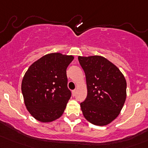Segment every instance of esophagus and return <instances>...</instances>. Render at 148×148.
Returning <instances> with one entry per match:
<instances>
[{"instance_id": "esophagus-1", "label": "esophagus", "mask_w": 148, "mask_h": 148, "mask_svg": "<svg viewBox=\"0 0 148 148\" xmlns=\"http://www.w3.org/2000/svg\"><path fill=\"white\" fill-rule=\"evenodd\" d=\"M76 93H77V90H72V95H73V96H75Z\"/></svg>"}]
</instances>
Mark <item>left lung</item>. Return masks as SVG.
<instances>
[{
    "label": "left lung",
    "mask_w": 148,
    "mask_h": 148,
    "mask_svg": "<svg viewBox=\"0 0 148 148\" xmlns=\"http://www.w3.org/2000/svg\"><path fill=\"white\" fill-rule=\"evenodd\" d=\"M84 69L87 97L80 106L91 124L105 126L119 114L126 98V82L122 73L104 57L78 58Z\"/></svg>",
    "instance_id": "1"
}]
</instances>
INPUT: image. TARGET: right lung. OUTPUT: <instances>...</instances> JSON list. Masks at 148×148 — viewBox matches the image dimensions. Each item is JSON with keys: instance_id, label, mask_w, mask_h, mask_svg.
<instances>
[{"instance_id": "add662e5", "label": "right lung", "mask_w": 148, "mask_h": 148, "mask_svg": "<svg viewBox=\"0 0 148 148\" xmlns=\"http://www.w3.org/2000/svg\"><path fill=\"white\" fill-rule=\"evenodd\" d=\"M73 60L72 56L50 53L34 62L24 74L22 82L24 104L38 121L50 122L64 112L71 95L66 70Z\"/></svg>"}]
</instances>
